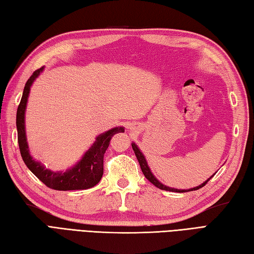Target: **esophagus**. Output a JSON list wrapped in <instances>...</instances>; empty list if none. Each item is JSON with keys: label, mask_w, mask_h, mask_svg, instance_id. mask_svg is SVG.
<instances>
[{"label": "esophagus", "mask_w": 254, "mask_h": 254, "mask_svg": "<svg viewBox=\"0 0 254 254\" xmlns=\"http://www.w3.org/2000/svg\"><path fill=\"white\" fill-rule=\"evenodd\" d=\"M135 128H137V127H135V126H132V128H130V129H135Z\"/></svg>", "instance_id": "obj_1"}]
</instances>
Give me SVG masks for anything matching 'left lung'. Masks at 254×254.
I'll use <instances>...</instances> for the list:
<instances>
[{
    "label": "left lung",
    "mask_w": 254,
    "mask_h": 254,
    "mask_svg": "<svg viewBox=\"0 0 254 254\" xmlns=\"http://www.w3.org/2000/svg\"><path fill=\"white\" fill-rule=\"evenodd\" d=\"M131 146H132V150H133V152H134V154H135V156H137V159H138V162H139L140 167H141V170H142V172H143L144 177H145V178L147 179V180L150 181L152 184H154L156 188H158V189H160V190H169V191H177V193H184V191L196 190L201 189L202 187H205V185L207 184V182L210 180V179H211V178L216 174V172H215V174H213L211 177H210V178L208 179V180H206L205 182L201 183L200 185H198V187H195V188H193V189H189V190H178V189H175V188H169V187H167V185L163 184L162 182H159V181L157 180V179H156V177L152 174V171H151V169H150V167H148V165H147V162H146V159H145V157H144V155H143V153H142V152L140 151V148L138 147V145L135 144L134 142H132Z\"/></svg>",
    "instance_id": "8db88e82"
}]
</instances>
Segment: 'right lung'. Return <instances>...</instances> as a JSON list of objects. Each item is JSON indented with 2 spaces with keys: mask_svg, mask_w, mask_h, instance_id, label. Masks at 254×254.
I'll use <instances>...</instances> for the list:
<instances>
[{
  "mask_svg": "<svg viewBox=\"0 0 254 254\" xmlns=\"http://www.w3.org/2000/svg\"><path fill=\"white\" fill-rule=\"evenodd\" d=\"M44 70V66L33 72L27 80L23 88L22 97L17 109L16 126L18 132V144L24 164L27 165L31 172L44 183L46 187L57 190H87L101 180L103 175V155L110 144V141L117 132H124L125 128L114 127L110 130L102 132L96 137V141L85 152L78 162L71 168L64 171H52L47 169L42 163L35 160L31 156L26 135V109L31 86L34 80L40 76Z\"/></svg>",
  "mask_w": 254,
  "mask_h": 254,
  "instance_id": "add662e5",
  "label": "right lung"
}]
</instances>
